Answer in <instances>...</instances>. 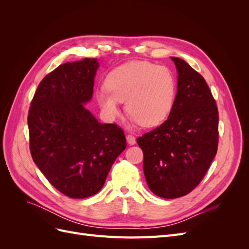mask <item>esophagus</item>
Here are the masks:
<instances>
[{
  "instance_id": "obj_1",
  "label": "esophagus",
  "mask_w": 249,
  "mask_h": 249,
  "mask_svg": "<svg viewBox=\"0 0 249 249\" xmlns=\"http://www.w3.org/2000/svg\"><path fill=\"white\" fill-rule=\"evenodd\" d=\"M126 141L129 144L131 145H134L135 143H136V138H135V136H133L132 134H127L126 135Z\"/></svg>"
}]
</instances>
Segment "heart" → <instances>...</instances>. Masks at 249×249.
<instances>
[{"mask_svg":"<svg viewBox=\"0 0 249 249\" xmlns=\"http://www.w3.org/2000/svg\"><path fill=\"white\" fill-rule=\"evenodd\" d=\"M177 82L171 71L147 61H132L113 70L106 86L96 92V100L109 117L119 113L120 102L131 120L143 126L161 124L175 103Z\"/></svg>","mask_w":249,"mask_h":249,"instance_id":"heart-1","label":"heart"}]
</instances>
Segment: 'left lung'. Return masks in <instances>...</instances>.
Here are the masks:
<instances>
[{
    "mask_svg": "<svg viewBox=\"0 0 249 249\" xmlns=\"http://www.w3.org/2000/svg\"><path fill=\"white\" fill-rule=\"evenodd\" d=\"M178 92L168 118L137 139L147 186L163 198L190 193L206 176L218 147V109L200 73L171 57Z\"/></svg>",
    "mask_w": 249,
    "mask_h": 249,
    "instance_id": "obj_1",
    "label": "left lung"
}]
</instances>
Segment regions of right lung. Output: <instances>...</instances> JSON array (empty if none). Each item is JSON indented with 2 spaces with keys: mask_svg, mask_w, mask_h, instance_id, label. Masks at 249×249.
Masks as SVG:
<instances>
[{
  "mask_svg": "<svg viewBox=\"0 0 249 249\" xmlns=\"http://www.w3.org/2000/svg\"><path fill=\"white\" fill-rule=\"evenodd\" d=\"M99 63L67 62L44 77L28 113L32 159L58 191L71 198L99 192L126 141L116 124H101L83 104L91 100Z\"/></svg>",
  "mask_w": 249,
  "mask_h": 249,
  "instance_id": "add662e5",
  "label": "right lung"
}]
</instances>
